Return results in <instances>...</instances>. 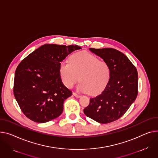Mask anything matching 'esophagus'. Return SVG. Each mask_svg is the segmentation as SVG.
Returning <instances> with one entry per match:
<instances>
[{"instance_id":"34e87169","label":"esophagus","mask_w":158,"mask_h":158,"mask_svg":"<svg viewBox=\"0 0 158 158\" xmlns=\"http://www.w3.org/2000/svg\"><path fill=\"white\" fill-rule=\"evenodd\" d=\"M73 95L74 96V97H76V98H80L81 96L80 95V94H77L76 93H73Z\"/></svg>"}]
</instances>
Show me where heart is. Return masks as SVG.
I'll list each match as a JSON object with an SVG mask.
<instances>
[{"mask_svg": "<svg viewBox=\"0 0 158 158\" xmlns=\"http://www.w3.org/2000/svg\"><path fill=\"white\" fill-rule=\"evenodd\" d=\"M60 75L64 85L72 88L79 81L77 89L95 95L101 93L109 81L110 69L107 63L88 52H78L70 56L69 62H62Z\"/></svg>", "mask_w": 158, "mask_h": 158, "instance_id": "heart-1", "label": "heart"}]
</instances>
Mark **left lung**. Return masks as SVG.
I'll list each match as a JSON object with an SVG mask.
<instances>
[{"instance_id":"left-lung-1","label":"left lung","mask_w":158,"mask_h":158,"mask_svg":"<svg viewBox=\"0 0 158 158\" xmlns=\"http://www.w3.org/2000/svg\"><path fill=\"white\" fill-rule=\"evenodd\" d=\"M89 49L107 63L110 77L102 93L90 98L84 112L99 123H109L123 115L137 97L138 72L128 58L117 49Z\"/></svg>"}]
</instances>
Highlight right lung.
I'll return each mask as SVG.
<instances>
[{"mask_svg": "<svg viewBox=\"0 0 158 158\" xmlns=\"http://www.w3.org/2000/svg\"><path fill=\"white\" fill-rule=\"evenodd\" d=\"M77 45L44 44L21 61L15 75L14 95L19 106L30 120L44 123L61 115L65 100L72 91L63 84L61 62Z\"/></svg>", "mask_w": 158, "mask_h": 158, "instance_id": "add662e5", "label": "right lung"}]
</instances>
